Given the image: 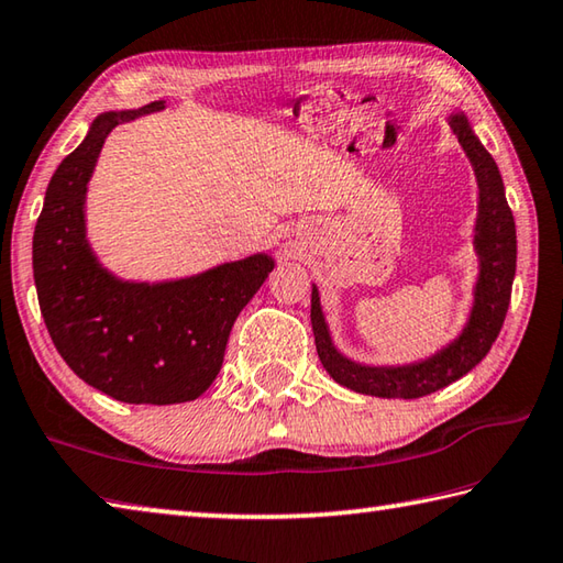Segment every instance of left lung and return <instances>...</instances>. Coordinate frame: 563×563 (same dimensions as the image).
I'll list each match as a JSON object with an SVG mask.
<instances>
[{
  "label": "left lung",
  "mask_w": 563,
  "mask_h": 563,
  "mask_svg": "<svg viewBox=\"0 0 563 563\" xmlns=\"http://www.w3.org/2000/svg\"><path fill=\"white\" fill-rule=\"evenodd\" d=\"M460 145L475 165L479 183V220H477V252L482 256V274L475 294V311L462 336L435 358L406 368H368L358 366L331 346L327 321L319 307V291H311V327L317 353L329 371V376L356 393L378 398H422L440 388L450 386L465 376L487 356L492 343L497 341L505 323L511 282L517 269V230L515 217L507 205L505 185L497 170V163L472 135L465 115L452 118Z\"/></svg>",
  "instance_id": "obj_1"
}]
</instances>
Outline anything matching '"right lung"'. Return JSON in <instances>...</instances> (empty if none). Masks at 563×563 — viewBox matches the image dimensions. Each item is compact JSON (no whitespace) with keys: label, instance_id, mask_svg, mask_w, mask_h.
<instances>
[{"label":"right lung","instance_id":"obj_1","mask_svg":"<svg viewBox=\"0 0 563 563\" xmlns=\"http://www.w3.org/2000/svg\"><path fill=\"white\" fill-rule=\"evenodd\" d=\"M98 115L56 167L34 230L38 307L56 351L78 378L121 402L170 406L200 398L222 368L234 319L272 272L264 254L170 284H128L86 244L84 195L101 145L131 118Z\"/></svg>","mask_w":563,"mask_h":563}]
</instances>
